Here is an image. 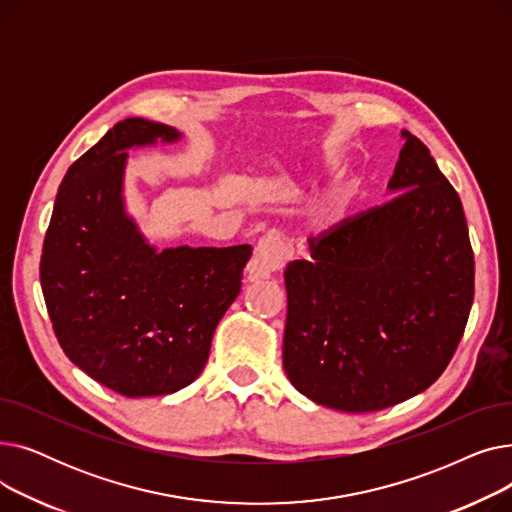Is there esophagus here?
<instances>
[{
  "instance_id": "obj_1",
  "label": "esophagus",
  "mask_w": 512,
  "mask_h": 512,
  "mask_svg": "<svg viewBox=\"0 0 512 512\" xmlns=\"http://www.w3.org/2000/svg\"><path fill=\"white\" fill-rule=\"evenodd\" d=\"M290 257H292V249L288 245V240L276 230L267 232L257 242L255 253H253L251 261L247 263L245 276L249 282L272 276L282 270V267L290 261Z\"/></svg>"
}]
</instances>
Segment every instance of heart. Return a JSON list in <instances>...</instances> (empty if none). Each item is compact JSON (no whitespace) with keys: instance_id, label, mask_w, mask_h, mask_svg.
Segmentation results:
<instances>
[{"instance_id":"1","label":"heart","mask_w":512,"mask_h":512,"mask_svg":"<svg viewBox=\"0 0 512 512\" xmlns=\"http://www.w3.org/2000/svg\"><path fill=\"white\" fill-rule=\"evenodd\" d=\"M315 176H319V174H315V172H313V176H311V178H315ZM332 218H336V205H334V213H332Z\"/></svg>"}]
</instances>
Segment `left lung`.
<instances>
[{
	"label": "left lung",
	"instance_id": "1",
	"mask_svg": "<svg viewBox=\"0 0 512 512\" xmlns=\"http://www.w3.org/2000/svg\"><path fill=\"white\" fill-rule=\"evenodd\" d=\"M386 205L309 240L284 272L290 384L344 413L388 409L432 386L459 346L475 261L463 205L429 149L402 130Z\"/></svg>",
	"mask_w": 512,
	"mask_h": 512
}]
</instances>
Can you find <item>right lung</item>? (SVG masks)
I'll return each mask as SVG.
<instances>
[{"instance_id": "add662e5", "label": "right lung", "mask_w": 512, "mask_h": 512, "mask_svg": "<svg viewBox=\"0 0 512 512\" xmlns=\"http://www.w3.org/2000/svg\"><path fill=\"white\" fill-rule=\"evenodd\" d=\"M168 124L126 118L66 172L41 255V288L66 357L110 390L193 384L240 292L251 245L159 251L126 211L128 151L178 143Z\"/></svg>"}]
</instances>
